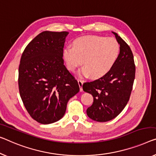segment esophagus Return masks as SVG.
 I'll return each instance as SVG.
<instances>
[{"instance_id": "34e87169", "label": "esophagus", "mask_w": 156, "mask_h": 156, "mask_svg": "<svg viewBox=\"0 0 156 156\" xmlns=\"http://www.w3.org/2000/svg\"><path fill=\"white\" fill-rule=\"evenodd\" d=\"M78 83L79 85V87H80V91L83 92V81L81 80H78Z\"/></svg>"}]
</instances>
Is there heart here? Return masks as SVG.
Listing matches in <instances>:
<instances>
[{
	"instance_id": "obj_1",
	"label": "heart",
	"mask_w": 156,
	"mask_h": 156,
	"mask_svg": "<svg viewBox=\"0 0 156 156\" xmlns=\"http://www.w3.org/2000/svg\"><path fill=\"white\" fill-rule=\"evenodd\" d=\"M119 52V44L114 38L89 35L76 39L73 47L65 48L63 58L69 71H74L83 64L79 75L99 78L111 70Z\"/></svg>"
}]
</instances>
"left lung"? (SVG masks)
<instances>
[{
  "label": "left lung",
  "instance_id": "obj_1",
  "mask_svg": "<svg viewBox=\"0 0 156 156\" xmlns=\"http://www.w3.org/2000/svg\"><path fill=\"white\" fill-rule=\"evenodd\" d=\"M113 34L120 45V54L114 65L103 77L83 85V90L94 99L87 115L97 122L109 121L120 114L129 101L135 77L131 49L117 34Z\"/></svg>",
  "mask_w": 156,
  "mask_h": 156
}]
</instances>
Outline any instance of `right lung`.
I'll return each instance as SVG.
<instances>
[{
  "instance_id": "1",
  "label": "right lung",
  "mask_w": 156,
  "mask_h": 156,
  "mask_svg": "<svg viewBox=\"0 0 156 156\" xmlns=\"http://www.w3.org/2000/svg\"><path fill=\"white\" fill-rule=\"evenodd\" d=\"M69 32L45 31L28 44L19 67V90L28 113L41 124L59 120L69 99L80 90L64 64Z\"/></svg>"
}]
</instances>
